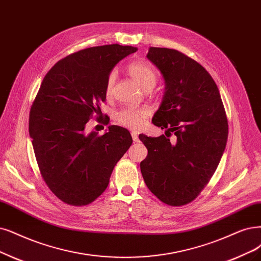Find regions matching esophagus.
<instances>
[{"label":"esophagus","instance_id":"obj_1","mask_svg":"<svg viewBox=\"0 0 261 261\" xmlns=\"http://www.w3.org/2000/svg\"><path fill=\"white\" fill-rule=\"evenodd\" d=\"M131 137H132V140L133 142H139V136L136 133V132H131Z\"/></svg>","mask_w":261,"mask_h":261}]
</instances>
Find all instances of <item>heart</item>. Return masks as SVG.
<instances>
[{
  "instance_id": "1",
  "label": "heart",
  "mask_w": 261,
  "mask_h": 261,
  "mask_svg": "<svg viewBox=\"0 0 261 261\" xmlns=\"http://www.w3.org/2000/svg\"><path fill=\"white\" fill-rule=\"evenodd\" d=\"M128 72L143 89L155 86L157 74L153 67L145 61H133L128 65ZM115 84V73H111L105 86L106 95H111ZM148 114L146 108H124L116 114L118 123L131 129L141 128Z\"/></svg>"
}]
</instances>
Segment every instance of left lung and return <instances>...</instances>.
<instances>
[{
	"instance_id": "obj_1",
	"label": "left lung",
	"mask_w": 261,
	"mask_h": 261,
	"mask_svg": "<svg viewBox=\"0 0 261 261\" xmlns=\"http://www.w3.org/2000/svg\"><path fill=\"white\" fill-rule=\"evenodd\" d=\"M146 57L166 84L151 121L167 131L158 138L139 136L148 150L141 172L160 201L180 206L194 201L215 173L227 144V116L217 85L197 61L160 47H150Z\"/></svg>"
}]
</instances>
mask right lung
I'll use <instances>...</instances> for the list:
<instances>
[{
    "instance_id": "right-lung-1",
    "label": "right lung",
    "mask_w": 261,
    "mask_h": 261,
    "mask_svg": "<svg viewBox=\"0 0 261 261\" xmlns=\"http://www.w3.org/2000/svg\"><path fill=\"white\" fill-rule=\"evenodd\" d=\"M118 44L86 48L57 62L44 77L29 118V133L47 186L64 203H91L108 187L114 167L132 144L130 132L110 125L103 136L86 133L100 115L114 66L136 53Z\"/></svg>"
}]
</instances>
